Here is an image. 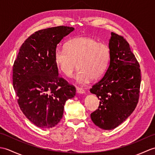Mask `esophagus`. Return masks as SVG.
Segmentation results:
<instances>
[{"instance_id":"esophagus-1","label":"esophagus","mask_w":155,"mask_h":155,"mask_svg":"<svg viewBox=\"0 0 155 155\" xmlns=\"http://www.w3.org/2000/svg\"><path fill=\"white\" fill-rule=\"evenodd\" d=\"M77 93H80V94L85 93V91L83 88H80V87H77Z\"/></svg>"}]
</instances>
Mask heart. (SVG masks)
Masks as SVG:
<instances>
[{
	"label": "heart",
	"mask_w": 155,
	"mask_h": 155,
	"mask_svg": "<svg viewBox=\"0 0 155 155\" xmlns=\"http://www.w3.org/2000/svg\"><path fill=\"white\" fill-rule=\"evenodd\" d=\"M64 48L56 49L54 60L58 70L67 77H72L77 64L79 69L74 78L79 83L91 78L97 80L104 74L110 61V49L106 44L82 37L69 40Z\"/></svg>",
	"instance_id": "heart-1"
}]
</instances>
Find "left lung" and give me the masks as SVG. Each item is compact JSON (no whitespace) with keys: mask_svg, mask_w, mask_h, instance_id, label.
I'll return each mask as SVG.
<instances>
[{"mask_svg":"<svg viewBox=\"0 0 155 155\" xmlns=\"http://www.w3.org/2000/svg\"><path fill=\"white\" fill-rule=\"evenodd\" d=\"M108 47V68L90 89L100 100L98 109L91 114V118L104 130L117 127L132 114L139 102L141 81L139 63L126 39L111 32Z\"/></svg>","mask_w":155,"mask_h":155,"instance_id":"obj_1","label":"left lung"}]
</instances>
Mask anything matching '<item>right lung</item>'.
Returning <instances> with one entry per match:
<instances>
[{
	"mask_svg": "<svg viewBox=\"0 0 155 155\" xmlns=\"http://www.w3.org/2000/svg\"><path fill=\"white\" fill-rule=\"evenodd\" d=\"M73 27L42 29L23 42L12 68V84L20 108L31 123L41 128L56 126L64 104L76 88L58 76L54 53L57 45Z\"/></svg>",
	"mask_w": 155,
	"mask_h": 155,
	"instance_id": "right-lung-1",
	"label": "right lung"
}]
</instances>
